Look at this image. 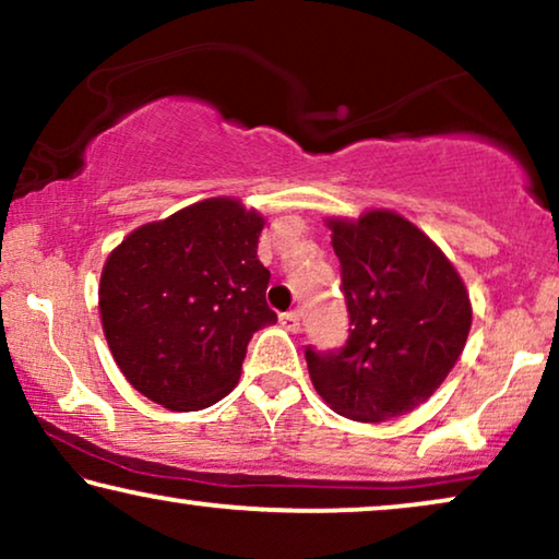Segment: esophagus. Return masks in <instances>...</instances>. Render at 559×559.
<instances>
[{
    "label": "esophagus",
    "mask_w": 559,
    "mask_h": 559,
    "mask_svg": "<svg viewBox=\"0 0 559 559\" xmlns=\"http://www.w3.org/2000/svg\"><path fill=\"white\" fill-rule=\"evenodd\" d=\"M280 323L285 325L287 331L297 333V331H300V310H287V312H282Z\"/></svg>",
    "instance_id": "obj_1"
}]
</instances>
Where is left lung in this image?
Returning <instances> with one entry per match:
<instances>
[{
	"label": "left lung",
	"instance_id": "left-lung-1",
	"mask_svg": "<svg viewBox=\"0 0 559 559\" xmlns=\"http://www.w3.org/2000/svg\"><path fill=\"white\" fill-rule=\"evenodd\" d=\"M328 226L350 328L341 348H305L312 386L333 412L358 423L407 415L463 354L471 331L463 280L415 224L392 211Z\"/></svg>",
	"mask_w": 559,
	"mask_h": 559
}]
</instances>
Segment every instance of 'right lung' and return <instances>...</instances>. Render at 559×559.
Instances as JSON below:
<instances>
[{"instance_id":"add662e5","label":"right lung","mask_w":559,"mask_h":559,"mask_svg":"<svg viewBox=\"0 0 559 559\" xmlns=\"http://www.w3.org/2000/svg\"><path fill=\"white\" fill-rule=\"evenodd\" d=\"M264 221L211 198L136 228L102 272L98 310L114 361L136 392L175 412L211 407L239 381L266 305L270 270L257 259Z\"/></svg>"}]
</instances>
